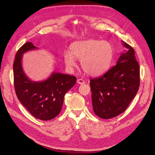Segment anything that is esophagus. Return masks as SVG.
<instances>
[{
	"instance_id": "esophagus-1",
	"label": "esophagus",
	"mask_w": 155,
	"mask_h": 155,
	"mask_svg": "<svg viewBox=\"0 0 155 155\" xmlns=\"http://www.w3.org/2000/svg\"><path fill=\"white\" fill-rule=\"evenodd\" d=\"M77 83L78 84H80V85H83V84H84L85 82V81L83 80V79H80V78H78V80H77Z\"/></svg>"
}]
</instances>
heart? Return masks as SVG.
Masks as SVG:
<instances>
[{
	"label": "heart",
	"instance_id": "heart-1",
	"mask_svg": "<svg viewBox=\"0 0 155 155\" xmlns=\"http://www.w3.org/2000/svg\"><path fill=\"white\" fill-rule=\"evenodd\" d=\"M114 53L113 46L109 42L91 39L73 43L70 52L64 51L63 59L69 69L75 66L74 58L80 60L81 67L88 75L99 76L110 67Z\"/></svg>",
	"mask_w": 155,
	"mask_h": 155
}]
</instances>
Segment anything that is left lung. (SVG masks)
Wrapping results in <instances>:
<instances>
[{"mask_svg": "<svg viewBox=\"0 0 155 155\" xmlns=\"http://www.w3.org/2000/svg\"><path fill=\"white\" fill-rule=\"evenodd\" d=\"M123 42L127 50L121 53L116 65L103 75L90 80L94 111L102 119H111L123 113L140 87V66L134 49Z\"/></svg>", "mask_w": 155, "mask_h": 155, "instance_id": "8db88e82", "label": "left lung"}]
</instances>
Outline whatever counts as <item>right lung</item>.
Segmentation results:
<instances>
[{"instance_id": "right-lung-1", "label": "right lung", "mask_w": 155, "mask_h": 155, "mask_svg": "<svg viewBox=\"0 0 155 155\" xmlns=\"http://www.w3.org/2000/svg\"><path fill=\"white\" fill-rule=\"evenodd\" d=\"M37 49L31 42H28L16 53L13 64L15 91L19 101L31 115L40 120H48L59 114L64 96L74 86L77 78L53 72L43 81L35 82L29 79L22 68V55Z\"/></svg>"}]
</instances>
